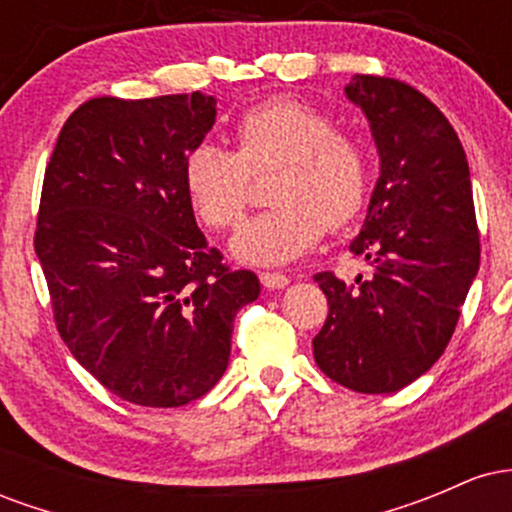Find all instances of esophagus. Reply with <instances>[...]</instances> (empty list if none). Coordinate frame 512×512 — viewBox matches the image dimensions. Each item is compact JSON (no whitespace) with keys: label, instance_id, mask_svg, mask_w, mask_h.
<instances>
[{"label":"esophagus","instance_id":"1","mask_svg":"<svg viewBox=\"0 0 512 512\" xmlns=\"http://www.w3.org/2000/svg\"><path fill=\"white\" fill-rule=\"evenodd\" d=\"M260 281L264 289L269 291H276V289H286V286L291 284V279L286 274H279V272H262L260 274Z\"/></svg>","mask_w":512,"mask_h":512}]
</instances>
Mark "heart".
Masks as SVG:
<instances>
[{
	"instance_id": "1",
	"label": "heart",
	"mask_w": 512,
	"mask_h": 512,
	"mask_svg": "<svg viewBox=\"0 0 512 512\" xmlns=\"http://www.w3.org/2000/svg\"><path fill=\"white\" fill-rule=\"evenodd\" d=\"M236 151L199 142L182 163L185 190L199 219L231 228L250 204V175L279 168L274 209L245 223L231 240L233 257L281 267L308 252L325 226L354 221L368 197V154L351 134L298 98H272L245 110L233 129Z\"/></svg>"
}]
</instances>
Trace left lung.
<instances>
[{
  "label": "left lung",
  "mask_w": 512,
  "mask_h": 512,
  "mask_svg": "<svg viewBox=\"0 0 512 512\" xmlns=\"http://www.w3.org/2000/svg\"><path fill=\"white\" fill-rule=\"evenodd\" d=\"M346 98L366 115L380 175L349 250L368 262L351 284L315 274L330 315L315 363L363 395L397 392L448 346L479 272V231L464 149L440 110L402 81L354 74Z\"/></svg>",
  "instance_id": "1"
}]
</instances>
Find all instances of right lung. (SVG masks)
<instances>
[{
    "label": "right lung",
    "instance_id": "right-lung-1",
    "mask_svg": "<svg viewBox=\"0 0 512 512\" xmlns=\"http://www.w3.org/2000/svg\"><path fill=\"white\" fill-rule=\"evenodd\" d=\"M214 96L93 98L64 122L40 197L35 255L57 330L117 397L182 407L219 383L233 320L260 296L199 231L182 163Z\"/></svg>",
    "mask_w": 512,
    "mask_h": 512
}]
</instances>
